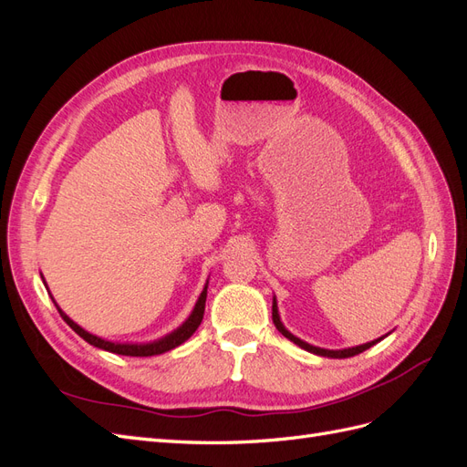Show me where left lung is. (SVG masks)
<instances>
[{
  "instance_id": "8db88e82",
  "label": "left lung",
  "mask_w": 467,
  "mask_h": 467,
  "mask_svg": "<svg viewBox=\"0 0 467 467\" xmlns=\"http://www.w3.org/2000/svg\"><path fill=\"white\" fill-rule=\"evenodd\" d=\"M273 321H275V325H276V329L285 335L286 338H290L292 343H296L298 347H302L304 350H307V352H314V355H319V357H329V358H348V357H355V355H360V352H364L366 348H370V347H374L378 341H381V338L384 337H379V338H376V341H370V343H364V345H358V347H352V348H343V350H327V348H319V347H314V345H309V343H306V341H302V338H298L296 335H292L285 325H282V321H280V316H278V307H276V298H273Z\"/></svg>"
}]
</instances>
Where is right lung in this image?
Masks as SVG:
<instances>
[{
    "label": "right lung",
    "mask_w": 467,
    "mask_h": 467,
    "mask_svg": "<svg viewBox=\"0 0 467 467\" xmlns=\"http://www.w3.org/2000/svg\"><path fill=\"white\" fill-rule=\"evenodd\" d=\"M42 280H45V278H42ZM206 288H208V282H206L204 290L201 292L199 300H196V306H194V309H192V314L189 316V319H187L185 323L181 325V327H177L173 333H169V335L158 338V341H153V343H142V345H136V343H134V345H132V343H112V341H105V338H101V337L88 333L86 329H81L76 321H72V319H69V317L62 312L60 306L54 302L52 296H50V298H52L54 306L58 307V312H60V316L64 317V321L83 338V341H88L89 345H93V347H97V348L109 350V352H115V355H122V357H155V355H163V352H167V350H171V348L182 345L196 329H199V325H201V321H202V317H204ZM47 290H48V288H47Z\"/></svg>",
    "instance_id": "right-lung-1"
}]
</instances>
